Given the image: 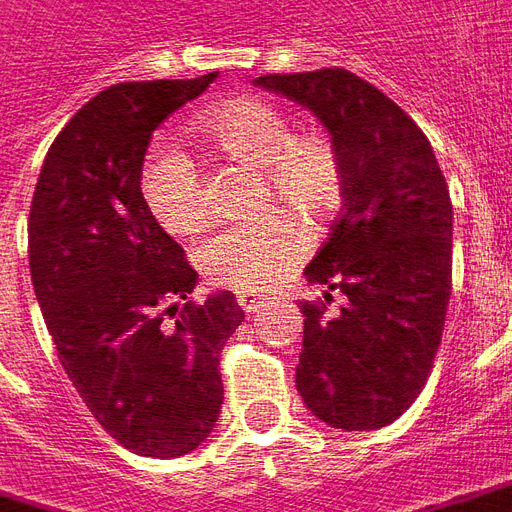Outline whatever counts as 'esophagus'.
<instances>
[{
  "instance_id": "1",
  "label": "esophagus",
  "mask_w": 512,
  "mask_h": 512,
  "mask_svg": "<svg viewBox=\"0 0 512 512\" xmlns=\"http://www.w3.org/2000/svg\"><path fill=\"white\" fill-rule=\"evenodd\" d=\"M237 302H240V308L245 313H259V308L264 305V297L253 292H242L240 297H237Z\"/></svg>"
}]
</instances>
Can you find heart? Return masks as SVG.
I'll list each match as a JSON object with an SVG mask.
<instances>
[{"label":"heart","mask_w":512,"mask_h":512,"mask_svg":"<svg viewBox=\"0 0 512 512\" xmlns=\"http://www.w3.org/2000/svg\"><path fill=\"white\" fill-rule=\"evenodd\" d=\"M196 130L220 155L259 171L261 207L292 209L311 226H322L341 210L346 166L333 136L324 130L292 133L289 114L270 100H226L199 114ZM138 190L149 215L169 234H193L204 226V182L177 147L160 144L149 152ZM291 213L270 210L210 234L196 251L199 270L218 286L267 289L308 248V231Z\"/></svg>","instance_id":"obj_1"}]
</instances>
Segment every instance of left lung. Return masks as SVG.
<instances>
[{"instance_id":"obj_1","label":"left lung","mask_w":512,"mask_h":512,"mask_svg":"<svg viewBox=\"0 0 512 512\" xmlns=\"http://www.w3.org/2000/svg\"><path fill=\"white\" fill-rule=\"evenodd\" d=\"M322 122L346 166L343 212L311 264L335 316H305L297 390L343 431L390 425L431 376L453 289V204L428 138L404 108L343 67L253 78Z\"/></svg>"}]
</instances>
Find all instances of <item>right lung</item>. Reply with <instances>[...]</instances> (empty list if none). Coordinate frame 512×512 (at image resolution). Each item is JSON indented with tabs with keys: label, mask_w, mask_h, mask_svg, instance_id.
I'll return each instance as SVG.
<instances>
[{
	"label": "right lung",
	"mask_w": 512,
	"mask_h": 512,
	"mask_svg": "<svg viewBox=\"0 0 512 512\" xmlns=\"http://www.w3.org/2000/svg\"><path fill=\"white\" fill-rule=\"evenodd\" d=\"M215 78L103 89L54 138L29 210V272L59 363L95 420L147 458L210 436L220 349L245 319L229 292L188 300L199 275L138 190L155 128Z\"/></svg>",
	"instance_id": "add662e5"
}]
</instances>
